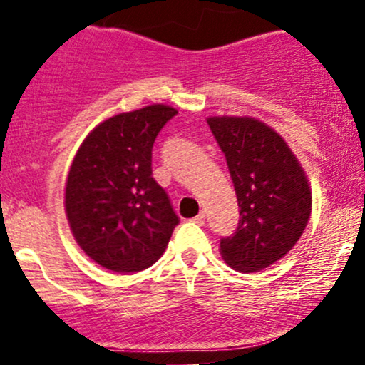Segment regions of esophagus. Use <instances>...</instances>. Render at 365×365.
<instances>
[{"instance_id": "34e87169", "label": "esophagus", "mask_w": 365, "mask_h": 365, "mask_svg": "<svg viewBox=\"0 0 365 365\" xmlns=\"http://www.w3.org/2000/svg\"><path fill=\"white\" fill-rule=\"evenodd\" d=\"M192 221H194V223H197V225L202 226L204 223H206V215H204V212H199V215H197Z\"/></svg>"}]
</instances>
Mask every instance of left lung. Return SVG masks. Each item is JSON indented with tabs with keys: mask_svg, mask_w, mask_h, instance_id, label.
<instances>
[{
	"mask_svg": "<svg viewBox=\"0 0 365 365\" xmlns=\"http://www.w3.org/2000/svg\"><path fill=\"white\" fill-rule=\"evenodd\" d=\"M207 125L226 158L240 209L221 255L233 269L254 273L279 261L302 237L312 194L302 166L279 133L249 116H211Z\"/></svg>",
	"mask_w": 365,
	"mask_h": 365,
	"instance_id": "obj_1",
	"label": "left lung"
}]
</instances>
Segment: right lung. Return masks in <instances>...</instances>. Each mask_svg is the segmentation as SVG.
Listing matches in <instances>:
<instances>
[{"label":"right lung","mask_w":365,"mask_h":365,"mask_svg":"<svg viewBox=\"0 0 365 365\" xmlns=\"http://www.w3.org/2000/svg\"><path fill=\"white\" fill-rule=\"evenodd\" d=\"M166 104L120 113L99 123L75 154L65 188L70 228L94 262L115 273L153 266L180 217L153 178V145L177 115Z\"/></svg>","instance_id":"right-lung-1"}]
</instances>
